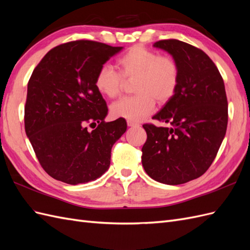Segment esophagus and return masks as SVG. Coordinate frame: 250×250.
I'll list each match as a JSON object with an SVG mask.
<instances>
[{
  "label": "esophagus",
  "instance_id": "esophagus-1",
  "mask_svg": "<svg viewBox=\"0 0 250 250\" xmlns=\"http://www.w3.org/2000/svg\"><path fill=\"white\" fill-rule=\"evenodd\" d=\"M127 125L129 126V127H137V126H139V124L133 122V121H127Z\"/></svg>",
  "mask_w": 250,
  "mask_h": 250
}]
</instances>
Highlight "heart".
<instances>
[{"label":"heart","mask_w":250,"mask_h":250,"mask_svg":"<svg viewBox=\"0 0 250 250\" xmlns=\"http://www.w3.org/2000/svg\"><path fill=\"white\" fill-rule=\"evenodd\" d=\"M119 72L109 64L98 71L95 86L106 98L117 97L124 80L133 83V97L122 98L110 106L113 118L141 121L149 116L160 103L168 102L175 94L179 82V69L175 60L143 46H134L118 60Z\"/></svg>","instance_id":"heart-1"}]
</instances>
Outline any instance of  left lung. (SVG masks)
<instances>
[{"instance_id": "8db88e82", "label": "left lung", "mask_w": 250, "mask_h": 250, "mask_svg": "<svg viewBox=\"0 0 250 250\" xmlns=\"http://www.w3.org/2000/svg\"><path fill=\"white\" fill-rule=\"evenodd\" d=\"M175 60V94L152 119L169 127L143 125L142 164L148 175L176 186L200 177L214 162L228 127V99L217 66L200 49L177 40L156 42Z\"/></svg>"}]
</instances>
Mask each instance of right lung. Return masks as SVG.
I'll use <instances>...</instances> for the list:
<instances>
[{"label": "right lung", "mask_w": 250, "mask_h": 250, "mask_svg": "<svg viewBox=\"0 0 250 250\" xmlns=\"http://www.w3.org/2000/svg\"><path fill=\"white\" fill-rule=\"evenodd\" d=\"M123 47L92 41L49 51L28 82L25 130L51 177L86 184L106 172L111 148L127 129L124 119L105 122L106 102L95 86L100 67ZM97 125L89 133L86 124Z\"/></svg>", "instance_id": "add662e5"}]
</instances>
